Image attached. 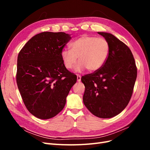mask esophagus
Returning a JSON list of instances; mask_svg holds the SVG:
<instances>
[{"label":"esophagus","mask_w":150,"mask_h":150,"mask_svg":"<svg viewBox=\"0 0 150 150\" xmlns=\"http://www.w3.org/2000/svg\"><path fill=\"white\" fill-rule=\"evenodd\" d=\"M81 80V76L79 74H77V81H78V82H80Z\"/></svg>","instance_id":"34e87169"}]
</instances>
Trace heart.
Here are the masks:
<instances>
[{
	"label": "heart",
	"instance_id": "obj_1",
	"mask_svg": "<svg viewBox=\"0 0 150 150\" xmlns=\"http://www.w3.org/2000/svg\"><path fill=\"white\" fill-rule=\"evenodd\" d=\"M110 51V44L106 39L83 35L70 44V49H62L61 57L67 69H72L78 57L79 62L75 66V71L88 69L89 72H96L105 64Z\"/></svg>",
	"mask_w": 150,
	"mask_h": 150
}]
</instances>
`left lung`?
Here are the masks:
<instances>
[{"label":"left lung","mask_w":150,"mask_h":150,"mask_svg":"<svg viewBox=\"0 0 150 150\" xmlns=\"http://www.w3.org/2000/svg\"><path fill=\"white\" fill-rule=\"evenodd\" d=\"M110 46L105 64L100 69L83 76V102L93 115L111 118L124 110L132 96L137 68L129 48L110 33L98 32Z\"/></svg>","instance_id":"1"}]
</instances>
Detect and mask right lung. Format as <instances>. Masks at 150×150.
<instances>
[{
    "instance_id": "add662e5",
    "label": "right lung",
    "mask_w": 150,
    "mask_h": 150,
    "mask_svg": "<svg viewBox=\"0 0 150 150\" xmlns=\"http://www.w3.org/2000/svg\"><path fill=\"white\" fill-rule=\"evenodd\" d=\"M71 39L65 33L44 32L34 35L17 57L16 81L25 107L42 120L64 108L77 76L62 64L61 52Z\"/></svg>"
}]
</instances>
